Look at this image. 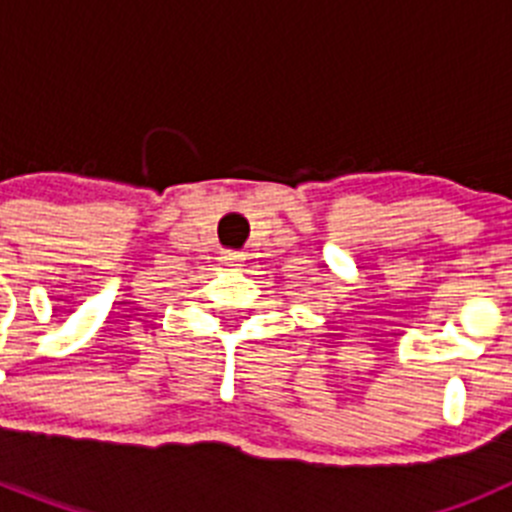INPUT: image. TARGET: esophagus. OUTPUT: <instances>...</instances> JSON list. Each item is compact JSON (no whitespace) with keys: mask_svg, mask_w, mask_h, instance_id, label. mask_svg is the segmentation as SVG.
<instances>
[{"mask_svg":"<svg viewBox=\"0 0 512 512\" xmlns=\"http://www.w3.org/2000/svg\"><path fill=\"white\" fill-rule=\"evenodd\" d=\"M223 264L230 266V269H241L246 264V253L241 251H223Z\"/></svg>","mask_w":512,"mask_h":512,"instance_id":"obj_1","label":"esophagus"}]
</instances>
